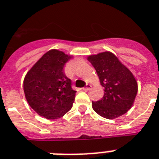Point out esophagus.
<instances>
[{
  "label": "esophagus",
  "instance_id": "1",
  "mask_svg": "<svg viewBox=\"0 0 159 159\" xmlns=\"http://www.w3.org/2000/svg\"><path fill=\"white\" fill-rule=\"evenodd\" d=\"M91 87H92V86L90 84H87V86H86V87L83 88L82 90H83V91H89V89H91Z\"/></svg>",
  "mask_w": 159,
  "mask_h": 159
}]
</instances>
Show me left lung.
Here are the masks:
<instances>
[{
  "label": "left lung",
  "instance_id": "obj_1",
  "mask_svg": "<svg viewBox=\"0 0 159 159\" xmlns=\"http://www.w3.org/2000/svg\"><path fill=\"white\" fill-rule=\"evenodd\" d=\"M88 60L95 68L105 92L101 100L92 102L94 111L108 119L124 115L133 105L138 90L134 75L108 51L90 55Z\"/></svg>",
  "mask_w": 159,
  "mask_h": 159
}]
</instances>
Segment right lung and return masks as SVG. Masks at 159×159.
<instances>
[{
	"instance_id": "add662e5",
	"label": "right lung",
	"mask_w": 159,
	"mask_h": 159,
	"mask_svg": "<svg viewBox=\"0 0 159 159\" xmlns=\"http://www.w3.org/2000/svg\"><path fill=\"white\" fill-rule=\"evenodd\" d=\"M72 56L57 49L44 53L30 70L23 81L27 102L40 116L48 119L62 117L70 111L76 91L63 71Z\"/></svg>"
}]
</instances>
